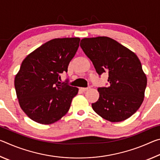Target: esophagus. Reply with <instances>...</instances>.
<instances>
[{"label":"esophagus","instance_id":"esophagus-1","mask_svg":"<svg viewBox=\"0 0 160 160\" xmlns=\"http://www.w3.org/2000/svg\"><path fill=\"white\" fill-rule=\"evenodd\" d=\"M80 90L83 92H85V91L89 90V88H81Z\"/></svg>","mask_w":160,"mask_h":160}]
</instances>
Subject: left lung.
Masks as SVG:
<instances>
[{
    "instance_id": "8db88e82",
    "label": "left lung",
    "mask_w": 160,
    "mask_h": 160,
    "mask_svg": "<svg viewBox=\"0 0 160 160\" xmlns=\"http://www.w3.org/2000/svg\"><path fill=\"white\" fill-rule=\"evenodd\" d=\"M84 53L97 73L109 74L108 88H99V97L93 110L111 122L126 120L137 112L144 100L147 77L134 52L107 37L84 38Z\"/></svg>"
}]
</instances>
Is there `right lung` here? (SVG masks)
Masks as SVG:
<instances>
[{"label": "right lung", "instance_id": "obj_1", "mask_svg": "<svg viewBox=\"0 0 160 160\" xmlns=\"http://www.w3.org/2000/svg\"><path fill=\"white\" fill-rule=\"evenodd\" d=\"M78 37L50 40L24 59L15 75L19 104L29 118L48 125L66 114L78 88L58 82L79 47Z\"/></svg>", "mask_w": 160, "mask_h": 160}]
</instances>
